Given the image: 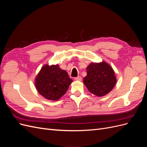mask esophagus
Instances as JSON below:
<instances>
[{
    "label": "esophagus",
    "instance_id": "34e87169",
    "mask_svg": "<svg viewBox=\"0 0 147 147\" xmlns=\"http://www.w3.org/2000/svg\"><path fill=\"white\" fill-rule=\"evenodd\" d=\"M75 80H77V81H82V78L80 76H78L77 77H75Z\"/></svg>",
    "mask_w": 147,
    "mask_h": 147
}]
</instances>
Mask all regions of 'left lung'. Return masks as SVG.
<instances>
[{"instance_id": "obj_1", "label": "left lung", "mask_w": 147, "mask_h": 147, "mask_svg": "<svg viewBox=\"0 0 147 147\" xmlns=\"http://www.w3.org/2000/svg\"><path fill=\"white\" fill-rule=\"evenodd\" d=\"M83 83L89 91L97 96H104L112 91L117 82L115 72L105 62L91 63L86 68Z\"/></svg>"}]
</instances>
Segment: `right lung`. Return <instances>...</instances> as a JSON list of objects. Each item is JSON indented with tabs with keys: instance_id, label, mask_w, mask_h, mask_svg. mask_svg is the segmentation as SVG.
I'll list each match as a JSON object with an SVG mask.
<instances>
[{
	"instance_id": "add662e5",
	"label": "right lung",
	"mask_w": 147,
	"mask_h": 147,
	"mask_svg": "<svg viewBox=\"0 0 147 147\" xmlns=\"http://www.w3.org/2000/svg\"><path fill=\"white\" fill-rule=\"evenodd\" d=\"M72 80L58 65H45L35 78V87L45 98L57 100L67 91Z\"/></svg>"
}]
</instances>
